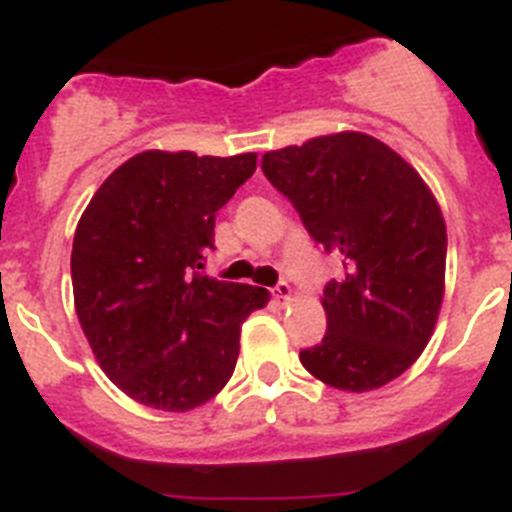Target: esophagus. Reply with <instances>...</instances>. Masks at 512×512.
Returning a JSON list of instances; mask_svg holds the SVG:
<instances>
[{"instance_id":"1","label":"esophagus","mask_w":512,"mask_h":512,"mask_svg":"<svg viewBox=\"0 0 512 512\" xmlns=\"http://www.w3.org/2000/svg\"><path fill=\"white\" fill-rule=\"evenodd\" d=\"M290 296H293V288H290L285 280H280V283L273 288V298H275V301L285 303V301H290Z\"/></svg>"}]
</instances>
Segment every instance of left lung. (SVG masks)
Returning a JSON list of instances; mask_svg holds the SVG:
<instances>
[{
  "mask_svg": "<svg viewBox=\"0 0 512 512\" xmlns=\"http://www.w3.org/2000/svg\"><path fill=\"white\" fill-rule=\"evenodd\" d=\"M262 173L344 273L324 288L326 334L301 349L313 377L365 393L418 359L444 301L446 224L423 178L362 132L262 155Z\"/></svg>",
  "mask_w": 512,
  "mask_h": 512,
  "instance_id": "1",
  "label": "left lung"
}]
</instances>
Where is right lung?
<instances>
[{
	"instance_id": "1",
	"label": "right lung",
	"mask_w": 512,
	"mask_h": 512,
	"mask_svg": "<svg viewBox=\"0 0 512 512\" xmlns=\"http://www.w3.org/2000/svg\"><path fill=\"white\" fill-rule=\"evenodd\" d=\"M257 155L147 150L101 183L71 252L78 321L101 370L158 411H193L232 377L239 331L265 288L204 275L216 211Z\"/></svg>"
}]
</instances>
